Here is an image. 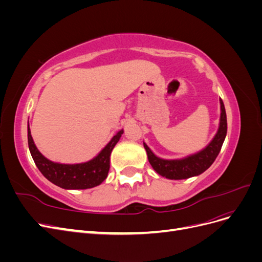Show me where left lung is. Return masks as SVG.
I'll use <instances>...</instances> for the list:
<instances>
[{"label": "left lung", "instance_id": "1", "mask_svg": "<svg viewBox=\"0 0 262 262\" xmlns=\"http://www.w3.org/2000/svg\"><path fill=\"white\" fill-rule=\"evenodd\" d=\"M221 102V119L220 126L216 136L214 137L211 143L202 149L201 152L188 156L182 160H163V158L154 155L149 147L144 144L146 149L148 162L152 165L154 170L160 173L161 176L168 179H187L193 176H198L207 170L210 166L215 161L220 150L223 145V142L227 132V120L226 113L223 100L220 99Z\"/></svg>", "mask_w": 262, "mask_h": 262}]
</instances>
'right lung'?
I'll list each match as a JSON object with an SVG mask.
<instances>
[{
    "instance_id": "add662e5",
    "label": "right lung",
    "mask_w": 262,
    "mask_h": 262,
    "mask_svg": "<svg viewBox=\"0 0 262 262\" xmlns=\"http://www.w3.org/2000/svg\"><path fill=\"white\" fill-rule=\"evenodd\" d=\"M122 133L123 130L119 131L94 160L74 165L53 163L42 156L31 138L29 124L27 136L30 154L38 169L47 179L63 189H89L100 185L107 178L110 167V154Z\"/></svg>"
}]
</instances>
